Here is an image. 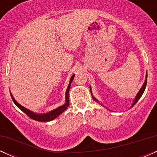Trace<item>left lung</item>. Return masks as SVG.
Listing matches in <instances>:
<instances>
[{
	"instance_id": "left-lung-1",
	"label": "left lung",
	"mask_w": 157,
	"mask_h": 157,
	"mask_svg": "<svg viewBox=\"0 0 157 157\" xmlns=\"http://www.w3.org/2000/svg\"><path fill=\"white\" fill-rule=\"evenodd\" d=\"M147 74H146V79H145V82H144L143 86H142L141 89H140V91H139V92H138V94H137V95H136V97H135L134 102V103L132 104V106H134V105H135V104H136V102H137L138 100H140V97H142V94L144 93V91H145V87H146V85H147ZM90 90H91V89H90ZM93 98H94V100H96V101H97V100L96 99H95L94 97H93Z\"/></svg>"
}]
</instances>
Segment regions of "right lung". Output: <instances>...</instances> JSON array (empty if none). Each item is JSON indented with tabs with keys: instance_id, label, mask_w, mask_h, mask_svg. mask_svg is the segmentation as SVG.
<instances>
[{
	"instance_id": "add662e5",
	"label": "right lung",
	"mask_w": 157,
	"mask_h": 157,
	"mask_svg": "<svg viewBox=\"0 0 157 157\" xmlns=\"http://www.w3.org/2000/svg\"><path fill=\"white\" fill-rule=\"evenodd\" d=\"M74 77H75V75H73L72 76H71V80H70L69 85H68V88H67V90H66V103H65L63 105L60 106V107L57 108V109L53 110V111H50V112H48L47 113H44V114H37V113H35L32 112V111H30L29 110L26 109V108L23 107L22 105H20L18 102H17L15 100V99H14V97L12 95V94L10 93L11 94V97H12V100H13L14 103H15V105H17L20 109L21 110V111H23V112L26 113V114L29 117L32 118V120H37V121H39V122H48V121H52V120H55L56 117H58L59 115L61 114V113L63 112L65 110L67 109L68 106L69 105V98H68V91H69L70 87H71V82H72Z\"/></svg>"
}]
</instances>
